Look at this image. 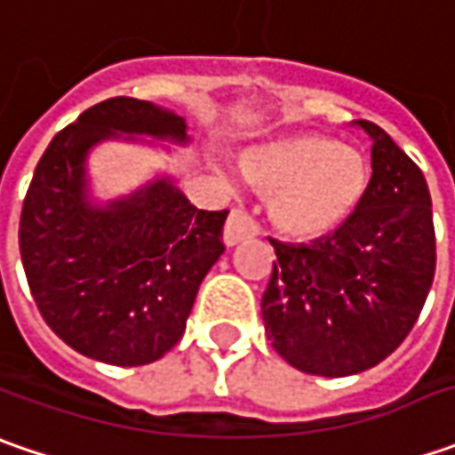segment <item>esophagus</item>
Returning <instances> with one entry per match:
<instances>
[{
    "mask_svg": "<svg viewBox=\"0 0 455 455\" xmlns=\"http://www.w3.org/2000/svg\"><path fill=\"white\" fill-rule=\"evenodd\" d=\"M260 233V228H258V222H255L245 210H233L230 215H228V222H225V230H222V243L228 245V248H233L237 243H243V240H251Z\"/></svg>",
    "mask_w": 455,
    "mask_h": 455,
    "instance_id": "obj_1",
    "label": "esophagus"
}]
</instances>
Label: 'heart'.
<instances>
[{
  "mask_svg": "<svg viewBox=\"0 0 455 455\" xmlns=\"http://www.w3.org/2000/svg\"><path fill=\"white\" fill-rule=\"evenodd\" d=\"M243 174L268 195V215L283 235L319 240L357 215L372 166L355 147L322 133H291L243 154Z\"/></svg>",
  "mask_w": 455,
  "mask_h": 455,
  "instance_id": "heart-1",
  "label": "heart"
}]
</instances>
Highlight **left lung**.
<instances>
[{
  "label": "left lung",
  "instance_id": "obj_1",
  "mask_svg": "<svg viewBox=\"0 0 455 455\" xmlns=\"http://www.w3.org/2000/svg\"><path fill=\"white\" fill-rule=\"evenodd\" d=\"M372 182L357 215L311 245L271 240L263 293L273 349L306 375L347 377L390 357L411 334L435 273L426 177L372 121Z\"/></svg>",
  "mask_w": 455,
  "mask_h": 455
}]
</instances>
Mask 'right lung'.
<instances>
[{
  "instance_id": "obj_1",
  "label": "right lung",
  "mask_w": 455,
  "mask_h": 455,
  "mask_svg": "<svg viewBox=\"0 0 455 455\" xmlns=\"http://www.w3.org/2000/svg\"><path fill=\"white\" fill-rule=\"evenodd\" d=\"M189 144L182 116L139 98L83 111L44 149L27 189L20 253L47 326L85 357L139 367L182 339L202 278L225 251L228 210H197L164 174L132 195L91 197L88 154L103 141Z\"/></svg>"
}]
</instances>
